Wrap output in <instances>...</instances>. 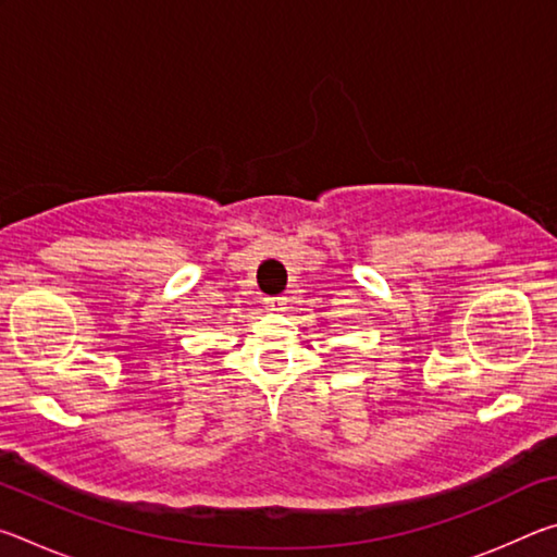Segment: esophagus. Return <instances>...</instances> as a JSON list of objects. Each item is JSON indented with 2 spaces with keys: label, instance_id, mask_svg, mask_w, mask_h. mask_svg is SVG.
Wrapping results in <instances>:
<instances>
[{
  "label": "esophagus",
  "instance_id": "34e87169",
  "mask_svg": "<svg viewBox=\"0 0 557 557\" xmlns=\"http://www.w3.org/2000/svg\"><path fill=\"white\" fill-rule=\"evenodd\" d=\"M262 305H265L270 312H282V309H285V305H287V299L285 297H265V299H262Z\"/></svg>",
  "mask_w": 557,
  "mask_h": 557
}]
</instances>
